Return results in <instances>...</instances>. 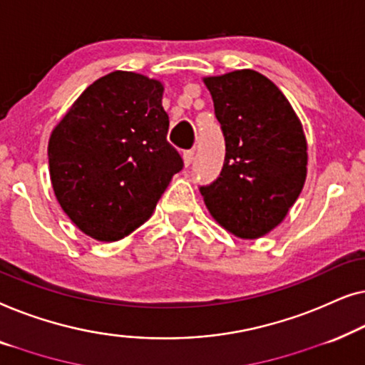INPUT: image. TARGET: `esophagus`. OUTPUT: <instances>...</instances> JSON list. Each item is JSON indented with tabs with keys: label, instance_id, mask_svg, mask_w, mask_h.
Here are the masks:
<instances>
[{
	"label": "esophagus",
	"instance_id": "1",
	"mask_svg": "<svg viewBox=\"0 0 365 365\" xmlns=\"http://www.w3.org/2000/svg\"><path fill=\"white\" fill-rule=\"evenodd\" d=\"M193 162V150H185L183 152V163L185 167H188Z\"/></svg>",
	"mask_w": 365,
	"mask_h": 365
}]
</instances>
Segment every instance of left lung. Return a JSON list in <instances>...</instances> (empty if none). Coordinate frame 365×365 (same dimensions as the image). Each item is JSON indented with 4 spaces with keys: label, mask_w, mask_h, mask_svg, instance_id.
<instances>
[{
    "label": "left lung",
    "mask_w": 365,
    "mask_h": 365,
    "mask_svg": "<svg viewBox=\"0 0 365 365\" xmlns=\"http://www.w3.org/2000/svg\"><path fill=\"white\" fill-rule=\"evenodd\" d=\"M225 137L220 177L200 193L213 218L240 238L283 222L306 180L302 125L283 92L251 69L205 79Z\"/></svg>",
    "instance_id": "8db88e82"
}]
</instances>
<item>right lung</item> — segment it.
I'll use <instances>...</instances> for the list:
<instances>
[{"mask_svg": "<svg viewBox=\"0 0 365 365\" xmlns=\"http://www.w3.org/2000/svg\"><path fill=\"white\" fill-rule=\"evenodd\" d=\"M162 92L158 81L115 71L87 87L51 133L56 198L92 238L117 241L140 227L183 168L167 142Z\"/></svg>", "mask_w": 365, "mask_h": 365, "instance_id": "right-lung-1", "label": "right lung"}]
</instances>
